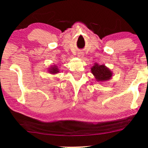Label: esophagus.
Wrapping results in <instances>:
<instances>
[{
    "mask_svg": "<svg viewBox=\"0 0 148 148\" xmlns=\"http://www.w3.org/2000/svg\"><path fill=\"white\" fill-rule=\"evenodd\" d=\"M77 56L79 58H84V53H83V52H79V53L77 54Z\"/></svg>",
    "mask_w": 148,
    "mask_h": 148,
    "instance_id": "obj_1",
    "label": "esophagus"
}]
</instances>
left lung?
Masks as SVG:
<instances>
[{"instance_id":"1","label":"left lung","mask_w":148,"mask_h":148,"mask_svg":"<svg viewBox=\"0 0 148 148\" xmlns=\"http://www.w3.org/2000/svg\"><path fill=\"white\" fill-rule=\"evenodd\" d=\"M91 72L98 82H104L111 79L113 73L104 64H99L96 62L91 68Z\"/></svg>"}]
</instances>
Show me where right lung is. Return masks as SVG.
Segmentation results:
<instances>
[{"label": "right lung", "instance_id": "right-lung-1", "mask_svg": "<svg viewBox=\"0 0 148 148\" xmlns=\"http://www.w3.org/2000/svg\"><path fill=\"white\" fill-rule=\"evenodd\" d=\"M48 72L50 74L55 75V74L58 73L60 72V70L56 64H54V65L50 66V67L48 69Z\"/></svg>", "mask_w": 148, "mask_h": 148}]
</instances>
